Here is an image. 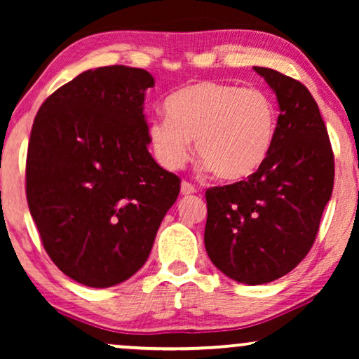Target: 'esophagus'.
Returning <instances> with one entry per match:
<instances>
[{
  "label": "esophagus",
  "instance_id": "obj_1",
  "mask_svg": "<svg viewBox=\"0 0 359 359\" xmlns=\"http://www.w3.org/2000/svg\"><path fill=\"white\" fill-rule=\"evenodd\" d=\"M194 193H196V188L189 183V181H183V183H181V194L189 196V194H194Z\"/></svg>",
  "mask_w": 359,
  "mask_h": 359
}]
</instances>
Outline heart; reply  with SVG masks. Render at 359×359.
<instances>
[{"mask_svg":"<svg viewBox=\"0 0 359 359\" xmlns=\"http://www.w3.org/2000/svg\"><path fill=\"white\" fill-rule=\"evenodd\" d=\"M168 117L149 126L156 160L165 168L186 163L196 154L215 178L240 181L262 168L278 130L276 102L266 91L219 81H198L165 100Z\"/></svg>","mask_w":359,"mask_h":359,"instance_id":"heart-1","label":"heart"}]
</instances>
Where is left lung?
Returning <instances> with one entry per match:
<instances>
[{
    "label": "left lung",
    "instance_id": "1",
    "mask_svg": "<svg viewBox=\"0 0 359 359\" xmlns=\"http://www.w3.org/2000/svg\"><path fill=\"white\" fill-rule=\"evenodd\" d=\"M253 70L276 95V139L257 173L205 191L204 230L215 268L250 286L271 283L306 258L335 176L330 139L311 91L271 68Z\"/></svg>",
    "mask_w": 359,
    "mask_h": 359
}]
</instances>
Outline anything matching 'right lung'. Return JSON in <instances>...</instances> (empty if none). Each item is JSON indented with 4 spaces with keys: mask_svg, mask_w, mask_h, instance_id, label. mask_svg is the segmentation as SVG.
Segmentation results:
<instances>
[{
    "mask_svg": "<svg viewBox=\"0 0 359 359\" xmlns=\"http://www.w3.org/2000/svg\"><path fill=\"white\" fill-rule=\"evenodd\" d=\"M154 76L124 65L86 70L47 97L26 161L29 210L62 273L116 286L144 266L178 176L147 147L145 91Z\"/></svg>",
    "mask_w": 359,
    "mask_h": 359,
    "instance_id": "right-lung-1",
    "label": "right lung"
}]
</instances>
